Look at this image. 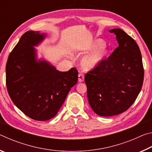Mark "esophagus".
Instances as JSON below:
<instances>
[{
  "label": "esophagus",
  "instance_id": "34e87169",
  "mask_svg": "<svg viewBox=\"0 0 152 152\" xmlns=\"http://www.w3.org/2000/svg\"><path fill=\"white\" fill-rule=\"evenodd\" d=\"M84 76L83 74H82V73H79L78 74V82H82L84 81Z\"/></svg>",
  "mask_w": 152,
  "mask_h": 152
}]
</instances>
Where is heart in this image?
<instances>
[{"mask_svg": "<svg viewBox=\"0 0 152 152\" xmlns=\"http://www.w3.org/2000/svg\"><path fill=\"white\" fill-rule=\"evenodd\" d=\"M105 43L101 39L96 40L85 50V51L94 50L95 49L102 48ZM108 56V51L104 48H101L93 53L84 56L82 60V65L86 70L94 68L97 66Z\"/></svg>", "mask_w": 152, "mask_h": 152, "instance_id": "heart-1", "label": "heart"}]
</instances>
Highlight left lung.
<instances>
[{
	"mask_svg": "<svg viewBox=\"0 0 152 152\" xmlns=\"http://www.w3.org/2000/svg\"><path fill=\"white\" fill-rule=\"evenodd\" d=\"M110 32L116 35L119 46L84 78L90 106L103 117L119 115L132 106L141 91L144 76L137 43L121 29Z\"/></svg>",
	"mask_w": 152,
	"mask_h": 152,
	"instance_id": "8db88e82",
	"label": "left lung"
}]
</instances>
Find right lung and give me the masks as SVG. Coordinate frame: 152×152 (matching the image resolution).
<instances>
[{
    "label": "right lung",
    "mask_w": 152,
    "mask_h": 152,
    "mask_svg": "<svg viewBox=\"0 0 152 152\" xmlns=\"http://www.w3.org/2000/svg\"><path fill=\"white\" fill-rule=\"evenodd\" d=\"M45 34L29 31L10 53L6 65V84L12 101L27 116L47 121L57 114L71 88L78 81V70L60 72L45 61H37L35 50Z\"/></svg>",
    "instance_id": "obj_1"
}]
</instances>
